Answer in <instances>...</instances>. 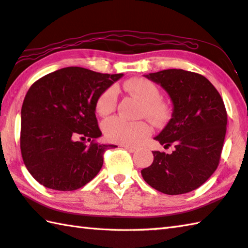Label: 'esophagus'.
<instances>
[{
    "instance_id": "34e87169",
    "label": "esophagus",
    "mask_w": 248,
    "mask_h": 248,
    "mask_svg": "<svg viewBox=\"0 0 248 248\" xmlns=\"http://www.w3.org/2000/svg\"><path fill=\"white\" fill-rule=\"evenodd\" d=\"M123 147H124V148H125V150H128L129 152H131V153L136 152V151L138 150V147H136V146H132V145H123Z\"/></svg>"
}]
</instances>
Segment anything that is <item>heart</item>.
Masks as SVG:
<instances>
[{"label":"heart","instance_id":"1","mask_svg":"<svg viewBox=\"0 0 248 248\" xmlns=\"http://www.w3.org/2000/svg\"><path fill=\"white\" fill-rule=\"evenodd\" d=\"M124 88L131 95L142 103L141 116L155 124H161L167 119L169 109L166 103L160 98V91L152 81L143 78H133L124 84ZM117 91L109 88L103 92L96 102V111L100 116L111 114L116 108ZM105 138L110 142L121 144H133L147 137L151 133V127L145 121L129 123L119 117H111L102 124Z\"/></svg>","mask_w":248,"mask_h":248}]
</instances>
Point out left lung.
<instances>
[{"mask_svg":"<svg viewBox=\"0 0 248 248\" xmlns=\"http://www.w3.org/2000/svg\"><path fill=\"white\" fill-rule=\"evenodd\" d=\"M159 84L172 102L171 119L154 139L171 154L153 152L154 160L141 170L155 190L179 195L196 190L219 165L227 131V111L219 92L204 76L183 69L144 75Z\"/></svg>","mask_w":248,"mask_h":248,"instance_id":"1","label":"left lung"}]
</instances>
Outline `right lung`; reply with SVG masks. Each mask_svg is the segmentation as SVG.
<instances>
[{"instance_id":"1","label":"right lung","mask_w":248,"mask_h":248,"mask_svg":"<svg viewBox=\"0 0 248 248\" xmlns=\"http://www.w3.org/2000/svg\"><path fill=\"white\" fill-rule=\"evenodd\" d=\"M123 76L66 67L31 85L21 107L20 150L40 184L75 191L100 172L104 152L117 146L94 142L102 136L96 102ZM78 136L93 142L87 146L75 140Z\"/></svg>"}]
</instances>
